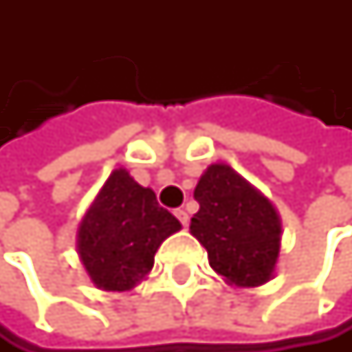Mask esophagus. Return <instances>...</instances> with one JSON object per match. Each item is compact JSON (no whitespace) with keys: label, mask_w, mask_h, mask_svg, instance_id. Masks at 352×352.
I'll return each instance as SVG.
<instances>
[{"label":"esophagus","mask_w":352,"mask_h":352,"mask_svg":"<svg viewBox=\"0 0 352 352\" xmlns=\"http://www.w3.org/2000/svg\"><path fill=\"white\" fill-rule=\"evenodd\" d=\"M175 217H177V219L182 221V226H188V221H190V217H188V213H186L184 209H177V211H175Z\"/></svg>","instance_id":"obj_1"}]
</instances>
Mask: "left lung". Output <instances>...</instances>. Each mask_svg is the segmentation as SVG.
<instances>
[{
    "label": "left lung",
    "instance_id": "1",
    "mask_svg": "<svg viewBox=\"0 0 352 352\" xmlns=\"http://www.w3.org/2000/svg\"><path fill=\"white\" fill-rule=\"evenodd\" d=\"M198 213L190 232L211 268L236 287L272 278L280 251V217L272 202L228 164H211L194 190Z\"/></svg>",
    "mask_w": 352,
    "mask_h": 352
}]
</instances>
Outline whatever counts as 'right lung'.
<instances>
[{
	"label": "right lung",
	"instance_id": "obj_1",
	"mask_svg": "<svg viewBox=\"0 0 352 352\" xmlns=\"http://www.w3.org/2000/svg\"><path fill=\"white\" fill-rule=\"evenodd\" d=\"M177 230L179 219L158 205L154 190L116 168L78 228V253L99 289L129 292L150 274L158 247Z\"/></svg>",
	"mask_w": 352,
	"mask_h": 352
}]
</instances>
